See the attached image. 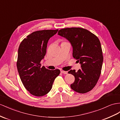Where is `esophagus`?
<instances>
[{
  "mask_svg": "<svg viewBox=\"0 0 120 120\" xmlns=\"http://www.w3.org/2000/svg\"><path fill=\"white\" fill-rule=\"evenodd\" d=\"M61 72L63 73V74H65V75H67V71H63V70H61Z\"/></svg>",
  "mask_w": 120,
  "mask_h": 120,
  "instance_id": "1",
  "label": "esophagus"
}]
</instances>
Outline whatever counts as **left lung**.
<instances>
[{
	"label": "left lung",
	"instance_id": "1",
	"mask_svg": "<svg viewBox=\"0 0 120 120\" xmlns=\"http://www.w3.org/2000/svg\"><path fill=\"white\" fill-rule=\"evenodd\" d=\"M58 34L71 43L73 57L81 64V69L77 72L68 71L75 78L70 87L79 93L90 91L96 85L102 69L103 57L99 39L89 31L79 27L61 29Z\"/></svg>",
	"mask_w": 120,
	"mask_h": 120
}]
</instances>
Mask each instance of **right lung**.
Returning <instances> with one entry per match:
<instances>
[{"mask_svg": "<svg viewBox=\"0 0 120 120\" xmlns=\"http://www.w3.org/2000/svg\"><path fill=\"white\" fill-rule=\"evenodd\" d=\"M57 30L36 31L27 36L18 49L17 66L21 80L26 89L35 96H42L51 90L59 75V69L51 70L41 67V61L47 51L48 42Z\"/></svg>", "mask_w": 120, "mask_h": 120, "instance_id": "obj_1", "label": "right lung"}]
</instances>
